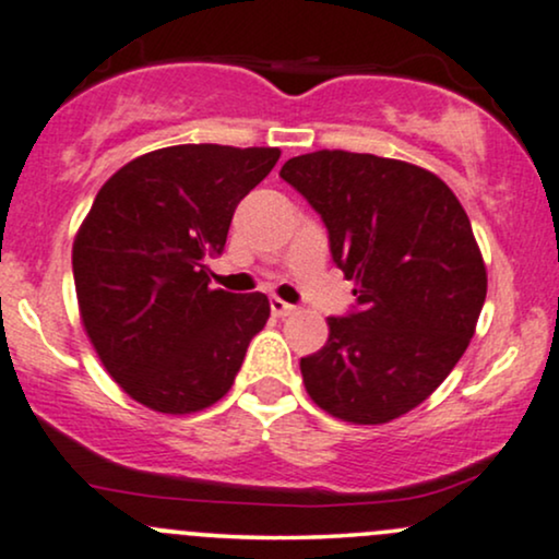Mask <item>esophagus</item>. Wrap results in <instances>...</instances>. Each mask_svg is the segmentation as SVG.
Segmentation results:
<instances>
[{
	"label": "esophagus",
	"mask_w": 559,
	"mask_h": 559,
	"mask_svg": "<svg viewBox=\"0 0 559 559\" xmlns=\"http://www.w3.org/2000/svg\"><path fill=\"white\" fill-rule=\"evenodd\" d=\"M294 310H297V307L288 305V301H284V299H278V297H273V299H271V312H273L275 318H286V316H292Z\"/></svg>",
	"instance_id": "esophagus-1"
}]
</instances>
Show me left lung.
<instances>
[{
	"label": "left lung",
	"mask_w": 559,
	"mask_h": 559,
	"mask_svg": "<svg viewBox=\"0 0 559 559\" xmlns=\"http://www.w3.org/2000/svg\"><path fill=\"white\" fill-rule=\"evenodd\" d=\"M329 228L357 310L329 318V342L301 357L307 394L333 418L381 426L426 402L471 344L486 265L471 221L431 170L320 150L281 168Z\"/></svg>",
	"instance_id": "1"
}]
</instances>
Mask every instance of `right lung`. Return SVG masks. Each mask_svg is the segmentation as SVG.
Here are the masks:
<instances>
[{
    "mask_svg": "<svg viewBox=\"0 0 559 559\" xmlns=\"http://www.w3.org/2000/svg\"><path fill=\"white\" fill-rule=\"evenodd\" d=\"M275 146L178 144L146 152L99 189L73 241L81 323L131 400L165 415L228 394L265 294L210 288L207 258L226 247L236 204L258 186Z\"/></svg>",
    "mask_w": 559,
    "mask_h": 559,
    "instance_id": "1",
    "label": "right lung"
}]
</instances>
